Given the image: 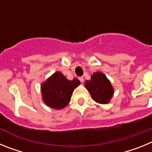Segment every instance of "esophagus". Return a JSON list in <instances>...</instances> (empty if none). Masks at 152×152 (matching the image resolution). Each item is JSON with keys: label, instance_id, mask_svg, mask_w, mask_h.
Segmentation results:
<instances>
[{"label": "esophagus", "instance_id": "esophagus-1", "mask_svg": "<svg viewBox=\"0 0 152 152\" xmlns=\"http://www.w3.org/2000/svg\"><path fill=\"white\" fill-rule=\"evenodd\" d=\"M79 80H80L81 83H83V82H84V77H79Z\"/></svg>", "mask_w": 152, "mask_h": 152}]
</instances>
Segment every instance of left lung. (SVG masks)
<instances>
[{
	"label": "left lung",
	"instance_id": "obj_1",
	"mask_svg": "<svg viewBox=\"0 0 152 152\" xmlns=\"http://www.w3.org/2000/svg\"><path fill=\"white\" fill-rule=\"evenodd\" d=\"M84 87L91 94L92 99L100 104L110 103L114 94L110 80L102 72H95L91 75V80H86Z\"/></svg>",
	"mask_w": 152,
	"mask_h": 152
}]
</instances>
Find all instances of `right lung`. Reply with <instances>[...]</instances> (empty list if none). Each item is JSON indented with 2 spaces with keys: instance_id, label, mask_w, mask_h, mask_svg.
<instances>
[{
  "instance_id": "1",
  "label": "right lung",
  "mask_w": 152,
  "mask_h": 152,
  "mask_svg": "<svg viewBox=\"0 0 152 152\" xmlns=\"http://www.w3.org/2000/svg\"><path fill=\"white\" fill-rule=\"evenodd\" d=\"M77 78L69 80L60 72H55L41 84L42 101L56 110H61L69 103L74 90L80 85Z\"/></svg>"
}]
</instances>
